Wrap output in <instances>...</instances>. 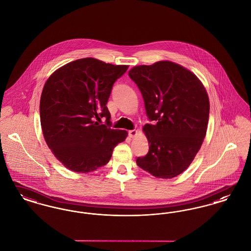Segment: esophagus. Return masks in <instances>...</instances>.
I'll use <instances>...</instances> for the list:
<instances>
[{
  "instance_id": "obj_1",
  "label": "esophagus",
  "mask_w": 251,
  "mask_h": 251,
  "mask_svg": "<svg viewBox=\"0 0 251 251\" xmlns=\"http://www.w3.org/2000/svg\"><path fill=\"white\" fill-rule=\"evenodd\" d=\"M136 133H137L136 130H131V131H129V132H128V134H129V136H130L131 138L134 137V136L136 135Z\"/></svg>"
}]
</instances>
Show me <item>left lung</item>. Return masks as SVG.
<instances>
[{
	"label": "left lung",
	"mask_w": 251,
	"mask_h": 251,
	"mask_svg": "<svg viewBox=\"0 0 251 251\" xmlns=\"http://www.w3.org/2000/svg\"><path fill=\"white\" fill-rule=\"evenodd\" d=\"M143 96V131L150 150L136 164L156 178L171 179L190 166L206 135L210 103L193 72L170 61L136 66L129 72Z\"/></svg>",
	"instance_id": "1"
}]
</instances>
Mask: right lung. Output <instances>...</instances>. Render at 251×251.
<instances>
[{"mask_svg":"<svg viewBox=\"0 0 251 251\" xmlns=\"http://www.w3.org/2000/svg\"><path fill=\"white\" fill-rule=\"evenodd\" d=\"M128 68L87 57L63 66L45 83L39 105L43 135L53 155L72 171L86 173L106 165L115 147L126 139L127 131L111 129L106 103ZM101 117L106 125L98 123Z\"/></svg>","mask_w":251,"mask_h":251,"instance_id":"right-lung-1","label":"right lung"}]
</instances>
